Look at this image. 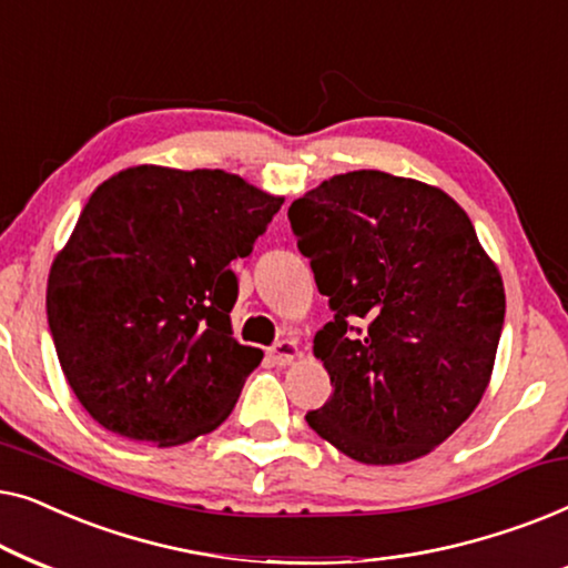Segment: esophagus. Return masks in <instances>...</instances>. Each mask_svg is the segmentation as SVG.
I'll return each instance as SVG.
<instances>
[{
    "label": "esophagus",
    "instance_id": "esophagus-1",
    "mask_svg": "<svg viewBox=\"0 0 568 568\" xmlns=\"http://www.w3.org/2000/svg\"><path fill=\"white\" fill-rule=\"evenodd\" d=\"M268 356H271V362L278 364V367H284V364H292L300 356L297 341H292V338L278 341L276 346L268 348Z\"/></svg>",
    "mask_w": 568,
    "mask_h": 568
}]
</instances>
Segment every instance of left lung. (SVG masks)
Listing matches in <instances>:
<instances>
[{"label": "left lung", "mask_w": 568, "mask_h": 568, "mask_svg": "<svg viewBox=\"0 0 568 568\" xmlns=\"http://www.w3.org/2000/svg\"><path fill=\"white\" fill-rule=\"evenodd\" d=\"M290 222L336 313L315 333L333 395L310 429L367 465L432 453L484 398L507 307L468 214L414 178L354 170Z\"/></svg>", "instance_id": "left-lung-1"}]
</instances>
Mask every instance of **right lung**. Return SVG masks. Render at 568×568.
I'll list each match as a JSON object with an SVG mask.
<instances>
[{
  "mask_svg": "<svg viewBox=\"0 0 568 568\" xmlns=\"http://www.w3.org/2000/svg\"><path fill=\"white\" fill-rule=\"evenodd\" d=\"M282 204L224 170L136 165L98 185L53 258L45 313L100 426L175 447L232 414L263 352L232 338L230 263Z\"/></svg>",
  "mask_w": 568,
  "mask_h": 568,
  "instance_id": "add662e5",
  "label": "right lung"
}]
</instances>
